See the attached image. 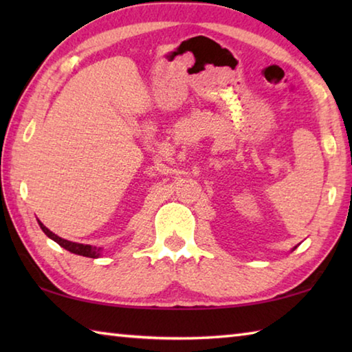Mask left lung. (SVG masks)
I'll return each mask as SVG.
<instances>
[{
  "mask_svg": "<svg viewBox=\"0 0 352 352\" xmlns=\"http://www.w3.org/2000/svg\"><path fill=\"white\" fill-rule=\"evenodd\" d=\"M295 248H296V247H294V250H295Z\"/></svg>",
  "mask_w": 352,
  "mask_h": 352,
  "instance_id": "obj_1",
  "label": "left lung"
}]
</instances>
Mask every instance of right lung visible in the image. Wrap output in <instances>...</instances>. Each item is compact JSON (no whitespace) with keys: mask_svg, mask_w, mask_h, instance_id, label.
<instances>
[{"mask_svg":"<svg viewBox=\"0 0 352 352\" xmlns=\"http://www.w3.org/2000/svg\"><path fill=\"white\" fill-rule=\"evenodd\" d=\"M37 222L40 225V228L43 230V233L50 237V239H52L54 242H57L58 245L63 247L65 250H68V252L74 253V254H79V256H85V258H93L96 259L100 256V253H102V248H98V247H93V245H85V243H77V242H71V241H67V239H62L60 236H57L52 233L51 230H47L46 226L40 222V220L37 219Z\"/></svg>","mask_w":352,"mask_h":352,"instance_id":"add662e5","label":"right lung"}]
</instances>
